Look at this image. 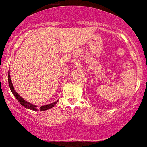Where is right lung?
<instances>
[{
  "label": "right lung",
  "mask_w": 147,
  "mask_h": 147,
  "mask_svg": "<svg viewBox=\"0 0 147 147\" xmlns=\"http://www.w3.org/2000/svg\"><path fill=\"white\" fill-rule=\"evenodd\" d=\"M8 82H9V86L10 90H11V92L13 93L14 96L16 97V98L18 100V101L20 102L21 105H22V106H24V107L26 109H31V110H33V111H38V106L33 105V104H32V103H30V102L28 101H26V100H24L22 96H20V95H19L15 91V90H14V88L13 86V84H12L11 77H10L9 70V72H8ZM57 102H58V100H57V101L52 102V103L48 104V105H42L40 107V108H39V109H40V111L47 110V109H49L50 108H52L53 107H54Z\"/></svg>",
  "instance_id": "right-lung-1"
}]
</instances>
